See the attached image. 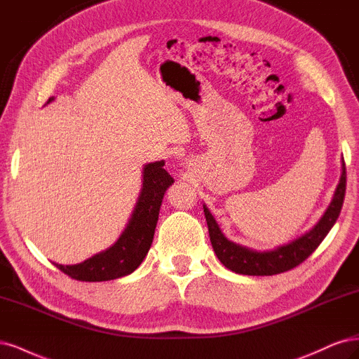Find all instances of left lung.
I'll use <instances>...</instances> for the list:
<instances>
[{
  "label": "left lung",
  "mask_w": 359,
  "mask_h": 359,
  "mask_svg": "<svg viewBox=\"0 0 359 359\" xmlns=\"http://www.w3.org/2000/svg\"><path fill=\"white\" fill-rule=\"evenodd\" d=\"M344 192L346 167L344 161H341V175L339 184L334 191L328 209L322 215L318 224L298 238L269 250H257L229 240L222 233L221 226H219L215 216L209 210V207L203 204L207 226H209L210 241L217 259L228 270L246 276H273L297 267V265L302 264L316 250L322 240L330 233V229L334 226L341 210Z\"/></svg>",
  "instance_id": "8db88e82"
}]
</instances>
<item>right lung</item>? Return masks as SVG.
Segmentation results:
<instances>
[{
    "mask_svg": "<svg viewBox=\"0 0 359 359\" xmlns=\"http://www.w3.org/2000/svg\"><path fill=\"white\" fill-rule=\"evenodd\" d=\"M53 100L55 97H50L46 104ZM164 165V161L143 165L140 194H138L128 224L116 243L83 262L74 265L53 262L56 267L73 279L83 282L114 280L135 271L152 246L164 194L175 182Z\"/></svg>",
    "mask_w": 359,
    "mask_h": 359,
    "instance_id": "right-lung-1",
    "label": "right lung"
}]
</instances>
